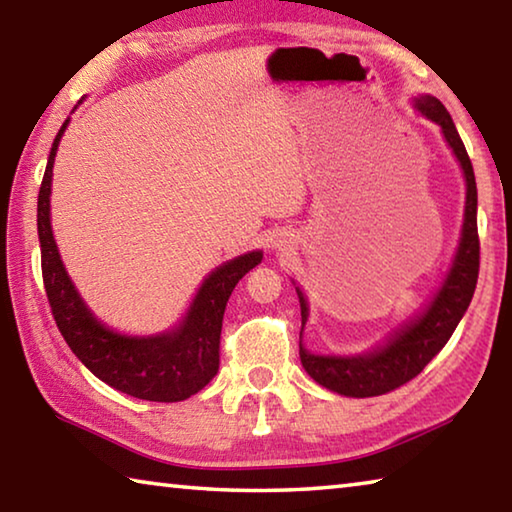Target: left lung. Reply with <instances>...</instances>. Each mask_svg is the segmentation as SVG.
<instances>
[{"mask_svg": "<svg viewBox=\"0 0 512 512\" xmlns=\"http://www.w3.org/2000/svg\"><path fill=\"white\" fill-rule=\"evenodd\" d=\"M415 108L443 128L447 144L452 146L454 155L463 167L467 201L461 246H458V253L454 257L452 271L447 273L445 284L436 293V298L431 300L427 311L400 329L384 348L363 354V357H318V354H309L300 345V361L302 368L309 372V377L316 379L320 386L345 397L384 395L418 377L424 366L452 339L456 325L461 323L463 314L470 307L476 280H479L481 244L479 228H476V180L470 155L465 151V144L447 108L436 97L424 94V97L415 99ZM298 298L302 323H305L307 302L300 291Z\"/></svg>", "mask_w": 512, "mask_h": 512, "instance_id": "1", "label": "left lung"}]
</instances>
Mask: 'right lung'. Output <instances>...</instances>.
<instances>
[{"mask_svg":"<svg viewBox=\"0 0 512 512\" xmlns=\"http://www.w3.org/2000/svg\"><path fill=\"white\" fill-rule=\"evenodd\" d=\"M51 146L49 162L38 194V237L42 259V282L56 325L69 348L92 375L117 391L149 402H180L210 384L219 370L223 311L237 282L250 268L262 262V253L241 255L223 264L207 277L183 325L169 334L137 339L121 336L94 318L69 280L60 262L49 223L51 169L60 137Z\"/></svg>","mask_w":512,"mask_h":512,"instance_id":"right-lung-1","label":"right lung"}]
</instances>
